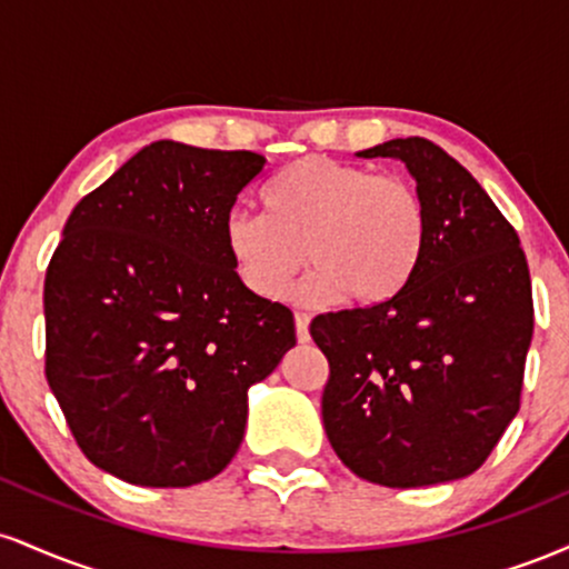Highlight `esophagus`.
I'll use <instances>...</instances> for the list:
<instances>
[{
	"label": "esophagus",
	"instance_id": "esophagus-1",
	"mask_svg": "<svg viewBox=\"0 0 569 569\" xmlns=\"http://www.w3.org/2000/svg\"><path fill=\"white\" fill-rule=\"evenodd\" d=\"M293 326H297L299 342H307L310 339V316L307 312H293Z\"/></svg>",
	"mask_w": 569,
	"mask_h": 569
}]
</instances>
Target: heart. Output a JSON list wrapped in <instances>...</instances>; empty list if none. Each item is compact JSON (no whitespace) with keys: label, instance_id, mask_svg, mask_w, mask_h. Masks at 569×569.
Instances as JSON below:
<instances>
[{"label":"heart","instance_id":"b5f03b06","mask_svg":"<svg viewBox=\"0 0 569 569\" xmlns=\"http://www.w3.org/2000/svg\"><path fill=\"white\" fill-rule=\"evenodd\" d=\"M264 211H232L224 219L238 278L262 299L283 297L307 262L312 270L293 291L302 302H388L426 251V200L396 173L302 158L267 184Z\"/></svg>","mask_w":569,"mask_h":569}]
</instances>
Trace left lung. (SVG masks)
Masks as SVG:
<instances>
[{
    "label": "left lung",
    "instance_id": "obj_1",
    "mask_svg": "<svg viewBox=\"0 0 569 569\" xmlns=\"http://www.w3.org/2000/svg\"><path fill=\"white\" fill-rule=\"evenodd\" d=\"M358 154L407 162L428 240L388 302L312 318L310 337L329 361L326 436L371 485L462 479L519 411L535 326L530 267L511 221L433 141L409 136Z\"/></svg>",
    "mask_w": 569,
    "mask_h": 569
}]
</instances>
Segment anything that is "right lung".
I'll return each instance as SVG.
<instances>
[{"label": "right lung", "instance_id": "1", "mask_svg": "<svg viewBox=\"0 0 569 569\" xmlns=\"http://www.w3.org/2000/svg\"><path fill=\"white\" fill-rule=\"evenodd\" d=\"M154 141L77 202L44 276V377L77 447L139 487H192L243 441L248 388L297 345L248 291L224 219L264 168Z\"/></svg>", "mask_w": 569, "mask_h": 569}]
</instances>
